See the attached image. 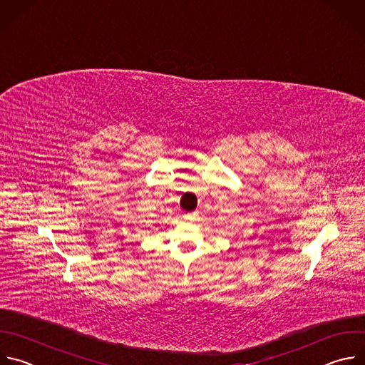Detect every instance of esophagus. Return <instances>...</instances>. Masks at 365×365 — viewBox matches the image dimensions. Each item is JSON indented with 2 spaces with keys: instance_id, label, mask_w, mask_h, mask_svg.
<instances>
[{
  "instance_id": "esophagus-1",
  "label": "esophagus",
  "mask_w": 365,
  "mask_h": 365,
  "mask_svg": "<svg viewBox=\"0 0 365 365\" xmlns=\"http://www.w3.org/2000/svg\"><path fill=\"white\" fill-rule=\"evenodd\" d=\"M194 215H195V212H194V214H192V217H194Z\"/></svg>"
}]
</instances>
